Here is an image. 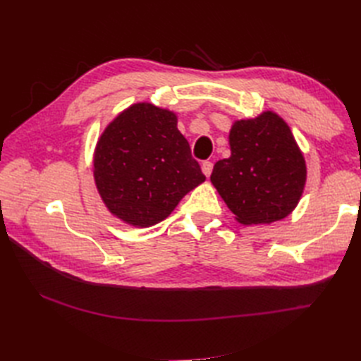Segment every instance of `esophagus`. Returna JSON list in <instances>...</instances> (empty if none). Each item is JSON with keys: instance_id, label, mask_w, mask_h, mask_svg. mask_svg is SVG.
I'll list each match as a JSON object with an SVG mask.
<instances>
[{"instance_id": "obj_1", "label": "esophagus", "mask_w": 361, "mask_h": 361, "mask_svg": "<svg viewBox=\"0 0 361 361\" xmlns=\"http://www.w3.org/2000/svg\"><path fill=\"white\" fill-rule=\"evenodd\" d=\"M212 169H214V164H212L211 161H203V164H202V171H203V174H204L206 178L211 176Z\"/></svg>"}]
</instances>
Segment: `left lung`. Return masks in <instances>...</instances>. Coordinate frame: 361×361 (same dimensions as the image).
I'll return each mask as SVG.
<instances>
[{
    "label": "left lung",
    "mask_w": 361,
    "mask_h": 361,
    "mask_svg": "<svg viewBox=\"0 0 361 361\" xmlns=\"http://www.w3.org/2000/svg\"><path fill=\"white\" fill-rule=\"evenodd\" d=\"M228 158L215 162L211 182L243 224H269L289 215L305 183V164L285 120L267 111L239 120Z\"/></svg>",
    "instance_id": "left-lung-1"
}]
</instances>
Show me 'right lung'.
I'll list each match as a JSON object with an SVG mask.
<instances>
[{
	"label": "right lung",
	"instance_id": "1",
	"mask_svg": "<svg viewBox=\"0 0 361 361\" xmlns=\"http://www.w3.org/2000/svg\"><path fill=\"white\" fill-rule=\"evenodd\" d=\"M176 125L173 113L135 104L118 114L97 141L96 187L108 209L123 221L140 227L158 224L206 179Z\"/></svg>",
	"mask_w": 361,
	"mask_h": 361
}]
</instances>
